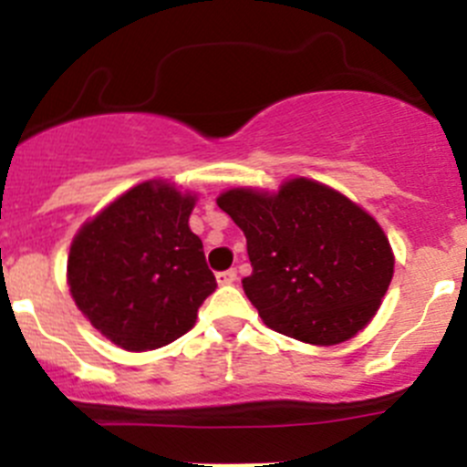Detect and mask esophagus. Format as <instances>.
<instances>
[{
    "label": "esophagus",
    "mask_w": 467,
    "mask_h": 467,
    "mask_svg": "<svg viewBox=\"0 0 467 467\" xmlns=\"http://www.w3.org/2000/svg\"><path fill=\"white\" fill-rule=\"evenodd\" d=\"M234 280H237V271H234V268L216 273V282H219V285H233Z\"/></svg>",
    "instance_id": "34e87169"
}]
</instances>
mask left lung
<instances>
[{
	"label": "left lung",
	"instance_id": "1",
	"mask_svg": "<svg viewBox=\"0 0 467 467\" xmlns=\"http://www.w3.org/2000/svg\"><path fill=\"white\" fill-rule=\"evenodd\" d=\"M216 205L246 234L253 273L242 285L268 327L334 346L370 323L395 260L368 212L309 178L273 194L237 187Z\"/></svg>",
	"mask_w": 467,
	"mask_h": 467
}]
</instances>
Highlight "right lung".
Wrapping results in <instances>:
<instances>
[{"mask_svg":"<svg viewBox=\"0 0 467 467\" xmlns=\"http://www.w3.org/2000/svg\"><path fill=\"white\" fill-rule=\"evenodd\" d=\"M196 196L164 181L135 185L74 237L67 282L77 307L115 346L162 348L190 332L216 289L190 230Z\"/></svg>","mask_w":467,"mask_h":467,"instance_id":"obj_1","label":"right lung"}]
</instances>
